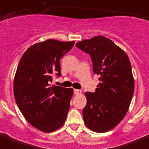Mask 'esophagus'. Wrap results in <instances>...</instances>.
<instances>
[{"label":"esophagus","mask_w":149,"mask_h":149,"mask_svg":"<svg viewBox=\"0 0 149 149\" xmlns=\"http://www.w3.org/2000/svg\"><path fill=\"white\" fill-rule=\"evenodd\" d=\"M74 94H75V95H80V94L82 93V91H81V90H77V89L74 90Z\"/></svg>","instance_id":"obj_1"}]
</instances>
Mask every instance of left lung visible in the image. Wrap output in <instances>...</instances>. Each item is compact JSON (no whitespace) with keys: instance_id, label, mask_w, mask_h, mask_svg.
Returning a JSON list of instances; mask_svg holds the SVG:
<instances>
[{"instance_id":"8db88e82","label":"left lung","mask_w":149,"mask_h":149,"mask_svg":"<svg viewBox=\"0 0 149 149\" xmlns=\"http://www.w3.org/2000/svg\"><path fill=\"white\" fill-rule=\"evenodd\" d=\"M91 55L100 76L95 92H86L83 109L86 126L96 132L113 130L126 116L134 93V77L127 54L110 39L97 36L76 43Z\"/></svg>"}]
</instances>
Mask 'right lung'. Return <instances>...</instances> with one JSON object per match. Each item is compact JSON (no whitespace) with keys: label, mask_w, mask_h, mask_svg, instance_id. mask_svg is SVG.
<instances>
[{"label":"right lung","mask_w":149,"mask_h":149,"mask_svg":"<svg viewBox=\"0 0 149 149\" xmlns=\"http://www.w3.org/2000/svg\"><path fill=\"white\" fill-rule=\"evenodd\" d=\"M74 41L47 39L31 45L24 52L13 80V94L26 121L44 132L63 126L74 94L73 88L51 86L52 76L61 75L60 59Z\"/></svg>","instance_id":"obj_1"}]
</instances>
